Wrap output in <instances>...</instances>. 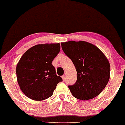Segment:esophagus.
I'll return each mask as SVG.
<instances>
[{"label":"esophagus","mask_w":125,"mask_h":125,"mask_svg":"<svg viewBox=\"0 0 125 125\" xmlns=\"http://www.w3.org/2000/svg\"><path fill=\"white\" fill-rule=\"evenodd\" d=\"M62 78L63 81H65V76H64V75L62 76Z\"/></svg>","instance_id":"obj_1"}]
</instances>
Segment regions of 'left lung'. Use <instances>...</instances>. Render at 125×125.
I'll return each instance as SVG.
<instances>
[{
    "mask_svg": "<svg viewBox=\"0 0 125 125\" xmlns=\"http://www.w3.org/2000/svg\"><path fill=\"white\" fill-rule=\"evenodd\" d=\"M61 44L78 74L75 83L68 86L72 95L83 101L98 96L110 78V62L105 55L96 46L83 41H70Z\"/></svg>",
    "mask_w": 125,
    "mask_h": 125,
    "instance_id": "8db88e82",
    "label": "left lung"
}]
</instances>
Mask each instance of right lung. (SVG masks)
I'll list each match as a JSON object with an SVG mask.
<instances>
[{"label":"right lung","mask_w":125,"mask_h":125,"mask_svg":"<svg viewBox=\"0 0 125 125\" xmlns=\"http://www.w3.org/2000/svg\"><path fill=\"white\" fill-rule=\"evenodd\" d=\"M60 51V43L37 44L21 56L17 65V79L27 97L39 101L53 94L58 83L62 81L52 64Z\"/></svg>","instance_id":"right-lung-1"}]
</instances>
